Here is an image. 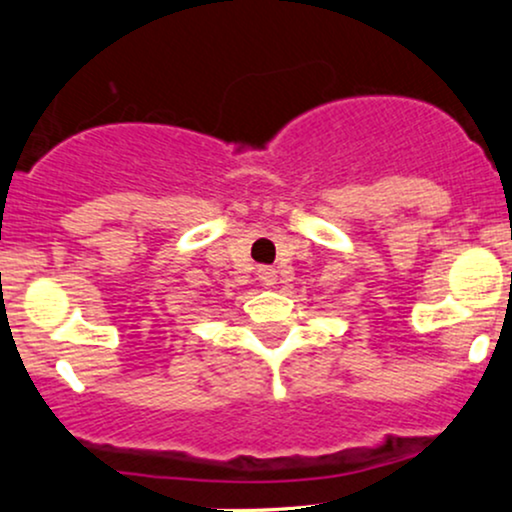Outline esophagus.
<instances>
[{
    "mask_svg": "<svg viewBox=\"0 0 512 512\" xmlns=\"http://www.w3.org/2000/svg\"><path fill=\"white\" fill-rule=\"evenodd\" d=\"M257 279H260L264 286L276 284V269L274 267H260V269H257Z\"/></svg>",
    "mask_w": 512,
    "mask_h": 512,
    "instance_id": "34e87169",
    "label": "esophagus"
}]
</instances>
